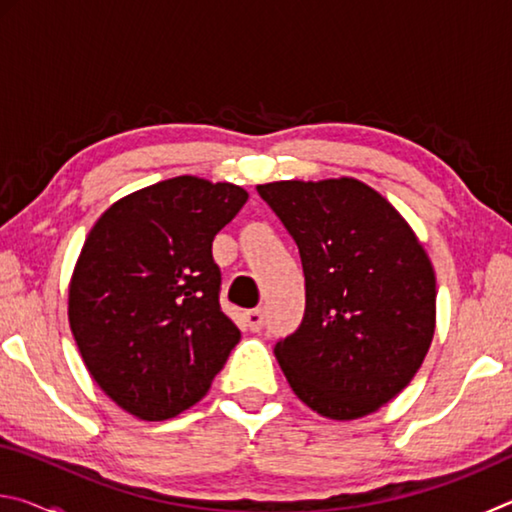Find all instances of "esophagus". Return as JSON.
<instances>
[{"instance_id": "1", "label": "esophagus", "mask_w": 512, "mask_h": 512, "mask_svg": "<svg viewBox=\"0 0 512 512\" xmlns=\"http://www.w3.org/2000/svg\"><path fill=\"white\" fill-rule=\"evenodd\" d=\"M246 323L250 332H259V329L264 327V311L262 309L246 311Z\"/></svg>"}]
</instances>
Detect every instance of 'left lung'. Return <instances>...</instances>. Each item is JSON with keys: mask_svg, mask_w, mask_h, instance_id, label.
<instances>
[{"mask_svg": "<svg viewBox=\"0 0 512 512\" xmlns=\"http://www.w3.org/2000/svg\"><path fill=\"white\" fill-rule=\"evenodd\" d=\"M305 271V316L275 357L302 402L357 420L409 386L436 329V275L400 212L354 178L257 185Z\"/></svg>", "mask_w": 512, "mask_h": 512, "instance_id": "left-lung-1", "label": "left lung"}]
</instances>
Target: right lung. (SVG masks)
Masks as SVG:
<instances>
[{
  "mask_svg": "<svg viewBox=\"0 0 512 512\" xmlns=\"http://www.w3.org/2000/svg\"><path fill=\"white\" fill-rule=\"evenodd\" d=\"M246 201L237 185L178 176L121 198L85 239L69 327L92 379L135 418L194 406L239 343L212 241Z\"/></svg>",
  "mask_w": 512,
  "mask_h": 512,
  "instance_id": "1",
  "label": "right lung"
}]
</instances>
